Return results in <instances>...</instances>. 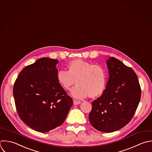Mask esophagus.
<instances>
[{
    "label": "esophagus",
    "instance_id": "34e87169",
    "mask_svg": "<svg viewBox=\"0 0 152 152\" xmlns=\"http://www.w3.org/2000/svg\"><path fill=\"white\" fill-rule=\"evenodd\" d=\"M80 103H81V102H80V101H79L73 100V104H74V105H79V104H80Z\"/></svg>",
    "mask_w": 152,
    "mask_h": 152
}]
</instances>
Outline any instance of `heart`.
Returning <instances> with one entry per match:
<instances>
[{"instance_id":"b5f03b06","label":"heart","mask_w":152,"mask_h":152,"mask_svg":"<svg viewBox=\"0 0 152 152\" xmlns=\"http://www.w3.org/2000/svg\"><path fill=\"white\" fill-rule=\"evenodd\" d=\"M67 67V71L59 70L56 77L65 90H69L76 82L77 85L70 91L73 97L95 98L102 94L106 84V72L102 66L77 59L69 62Z\"/></svg>"}]
</instances>
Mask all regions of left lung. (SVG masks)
<instances>
[{"label":"left lung","mask_w":152,"mask_h":152,"mask_svg":"<svg viewBox=\"0 0 152 152\" xmlns=\"http://www.w3.org/2000/svg\"><path fill=\"white\" fill-rule=\"evenodd\" d=\"M109 79L99 98L92 102L89 115L97 130L111 133L126 126L132 119L141 98V88L134 70L115 57L107 61Z\"/></svg>","instance_id":"1"}]
</instances>
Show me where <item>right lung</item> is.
I'll return each instance as SVG.
<instances>
[{"instance_id":"right-lung-1","label":"right lung","mask_w":152,"mask_h":152,"mask_svg":"<svg viewBox=\"0 0 152 152\" xmlns=\"http://www.w3.org/2000/svg\"><path fill=\"white\" fill-rule=\"evenodd\" d=\"M58 61L47 57L25 67L13 85L16 108L20 119L41 133L61 126L73 100L58 83L56 65Z\"/></svg>"}]
</instances>
